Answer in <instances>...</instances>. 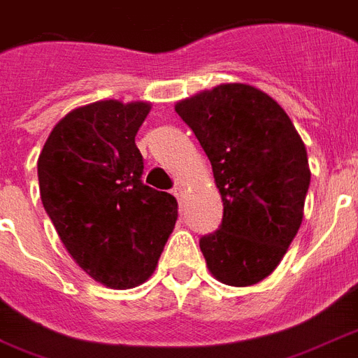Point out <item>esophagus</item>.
I'll return each instance as SVG.
<instances>
[{"label": "esophagus", "mask_w": 358, "mask_h": 358, "mask_svg": "<svg viewBox=\"0 0 358 358\" xmlns=\"http://www.w3.org/2000/svg\"><path fill=\"white\" fill-rule=\"evenodd\" d=\"M184 187H182V185H174L173 187V195L176 196V199H178V201H182V196H184Z\"/></svg>", "instance_id": "34e87169"}]
</instances>
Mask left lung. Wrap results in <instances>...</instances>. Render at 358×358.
<instances>
[{"instance_id": "1", "label": "left lung", "mask_w": 358, "mask_h": 358, "mask_svg": "<svg viewBox=\"0 0 358 358\" xmlns=\"http://www.w3.org/2000/svg\"><path fill=\"white\" fill-rule=\"evenodd\" d=\"M212 163L223 221L201 238L210 273L229 286L271 275L303 221L310 169L303 139L271 96L223 83L174 106Z\"/></svg>"}]
</instances>
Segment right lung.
<instances>
[{
    "instance_id": "1",
    "label": "right lung",
    "mask_w": 358,
    "mask_h": 358,
    "mask_svg": "<svg viewBox=\"0 0 358 358\" xmlns=\"http://www.w3.org/2000/svg\"><path fill=\"white\" fill-rule=\"evenodd\" d=\"M150 103L102 100L55 124L38 156L44 210L76 264L115 289L150 277L178 202L143 184L135 135Z\"/></svg>"
}]
</instances>
